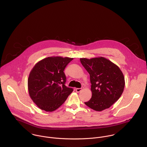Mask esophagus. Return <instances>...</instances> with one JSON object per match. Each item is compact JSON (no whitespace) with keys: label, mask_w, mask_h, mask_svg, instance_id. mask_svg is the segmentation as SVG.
Listing matches in <instances>:
<instances>
[{"label":"esophagus","mask_w":147,"mask_h":147,"mask_svg":"<svg viewBox=\"0 0 147 147\" xmlns=\"http://www.w3.org/2000/svg\"><path fill=\"white\" fill-rule=\"evenodd\" d=\"M82 90V88H76V92H80Z\"/></svg>","instance_id":"obj_1"}]
</instances>
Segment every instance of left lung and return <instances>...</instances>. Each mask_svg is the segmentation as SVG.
Here are the masks:
<instances>
[{
    "mask_svg": "<svg viewBox=\"0 0 147 147\" xmlns=\"http://www.w3.org/2000/svg\"><path fill=\"white\" fill-rule=\"evenodd\" d=\"M90 75L92 98L85 102L97 111L109 108L121 96L125 85L124 75L118 65L104 57L80 58Z\"/></svg>",
    "mask_w": 147,
    "mask_h": 147,
    "instance_id": "1",
    "label": "left lung"
}]
</instances>
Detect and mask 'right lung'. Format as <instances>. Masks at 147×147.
Segmentation results:
<instances>
[{
  "instance_id": "right-lung-1",
  "label": "right lung",
  "mask_w": 147,
  "mask_h": 147,
  "mask_svg": "<svg viewBox=\"0 0 147 147\" xmlns=\"http://www.w3.org/2000/svg\"><path fill=\"white\" fill-rule=\"evenodd\" d=\"M73 58H46L36 63L28 80L29 96L40 109L53 111L65 102L73 89L65 85L64 69Z\"/></svg>"
}]
</instances>
